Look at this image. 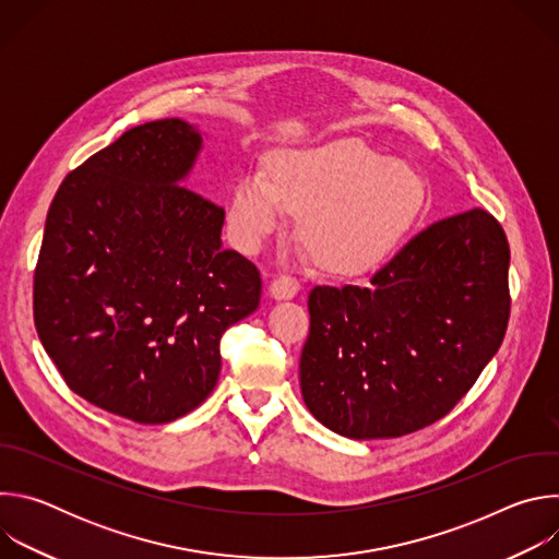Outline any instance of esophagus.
<instances>
[{
  "mask_svg": "<svg viewBox=\"0 0 559 559\" xmlns=\"http://www.w3.org/2000/svg\"><path fill=\"white\" fill-rule=\"evenodd\" d=\"M300 292V283L294 276H276L270 285V294L276 300H285V298H294Z\"/></svg>",
  "mask_w": 559,
  "mask_h": 559,
  "instance_id": "1",
  "label": "esophagus"
}]
</instances>
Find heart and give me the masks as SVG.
<instances>
[{
    "instance_id": "heart-1",
    "label": "heart",
    "mask_w": 559,
    "mask_h": 559,
    "mask_svg": "<svg viewBox=\"0 0 559 559\" xmlns=\"http://www.w3.org/2000/svg\"><path fill=\"white\" fill-rule=\"evenodd\" d=\"M425 201V183L403 162L358 139L276 152L270 177L246 173L229 194L236 243L259 252L287 218L300 214V231L332 274H365L405 236Z\"/></svg>"
}]
</instances>
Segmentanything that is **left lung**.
<instances>
[{
  "mask_svg": "<svg viewBox=\"0 0 559 559\" xmlns=\"http://www.w3.org/2000/svg\"><path fill=\"white\" fill-rule=\"evenodd\" d=\"M509 241L487 210L442 218L367 287L316 285L300 391L354 438H401L444 418L500 349L511 311Z\"/></svg>",
  "mask_w": 559,
  "mask_h": 559,
  "instance_id": "1",
  "label": "left lung"
}]
</instances>
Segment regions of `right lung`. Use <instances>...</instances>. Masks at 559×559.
I'll use <instances>...</instances> for the list:
<instances>
[{
    "instance_id": "add662e5",
    "label": "right lung",
    "mask_w": 559,
    "mask_h": 559,
    "mask_svg": "<svg viewBox=\"0 0 559 559\" xmlns=\"http://www.w3.org/2000/svg\"><path fill=\"white\" fill-rule=\"evenodd\" d=\"M201 134L183 119L123 132L59 186L33 281L35 328L66 384L164 425L197 409L223 332L261 302V272L221 248L225 210L183 186Z\"/></svg>"
}]
</instances>
